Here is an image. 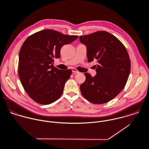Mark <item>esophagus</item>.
Segmentation results:
<instances>
[{
  "label": "esophagus",
  "instance_id": "esophagus-1",
  "mask_svg": "<svg viewBox=\"0 0 149 149\" xmlns=\"http://www.w3.org/2000/svg\"><path fill=\"white\" fill-rule=\"evenodd\" d=\"M72 72L73 73H78L79 72L75 68H72Z\"/></svg>",
  "mask_w": 149,
  "mask_h": 149
}]
</instances>
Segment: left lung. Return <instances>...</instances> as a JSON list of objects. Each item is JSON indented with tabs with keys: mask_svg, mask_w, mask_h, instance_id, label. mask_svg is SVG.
Instances as JSON below:
<instances>
[{
	"mask_svg": "<svg viewBox=\"0 0 149 149\" xmlns=\"http://www.w3.org/2000/svg\"><path fill=\"white\" fill-rule=\"evenodd\" d=\"M87 47L88 62L97 61L96 75L85 73L80 85L82 95L94 104H103L114 98L124 88L131 70V61L123 44L106 31L80 36Z\"/></svg>",
	"mask_w": 149,
	"mask_h": 149,
	"instance_id": "left-lung-1",
	"label": "left lung"
}]
</instances>
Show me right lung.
<instances>
[{"label": "right lung", "instance_id": "add662e5", "mask_svg": "<svg viewBox=\"0 0 149 149\" xmlns=\"http://www.w3.org/2000/svg\"><path fill=\"white\" fill-rule=\"evenodd\" d=\"M77 38L45 29L24 42L19 53L18 76L26 93L37 103L48 104L61 96L72 70H59L53 63L60 57L61 47Z\"/></svg>", "mask_w": 149, "mask_h": 149}]
</instances>
